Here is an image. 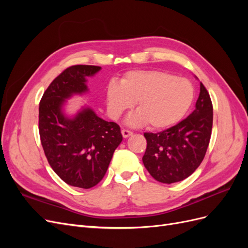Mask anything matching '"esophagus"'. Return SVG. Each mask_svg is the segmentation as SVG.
Returning <instances> with one entry per match:
<instances>
[{
	"instance_id": "esophagus-1",
	"label": "esophagus",
	"mask_w": 248,
	"mask_h": 248,
	"mask_svg": "<svg viewBox=\"0 0 248 248\" xmlns=\"http://www.w3.org/2000/svg\"><path fill=\"white\" fill-rule=\"evenodd\" d=\"M121 132H122V136H123V138H124V139H127L128 137L132 136V131H130V130L123 129Z\"/></svg>"
}]
</instances>
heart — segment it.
<instances>
[{"instance_id": "b5f03b06", "label": "heart", "mask_w": 248, "mask_h": 248, "mask_svg": "<svg viewBox=\"0 0 248 248\" xmlns=\"http://www.w3.org/2000/svg\"><path fill=\"white\" fill-rule=\"evenodd\" d=\"M196 90L192 82L159 70L127 72L120 84L107 88V104L111 117L118 118L137 102V109L126 118L129 127L149 124L151 129H166L178 124L191 108Z\"/></svg>"}]
</instances>
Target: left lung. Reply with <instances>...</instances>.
<instances>
[{
  "label": "left lung",
  "instance_id": "8db88e82",
  "mask_svg": "<svg viewBox=\"0 0 248 248\" xmlns=\"http://www.w3.org/2000/svg\"><path fill=\"white\" fill-rule=\"evenodd\" d=\"M212 124V102L201 82L196 108L188 117L167 130L144 134L147 149L142 162L150 175L167 184L189 177L204 159Z\"/></svg>",
  "mask_w": 248,
  "mask_h": 248
}]
</instances>
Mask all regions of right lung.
Wrapping results in <instances>:
<instances>
[{
	"instance_id": "obj_1",
	"label": "right lung",
	"mask_w": 248,
	"mask_h": 248,
	"mask_svg": "<svg viewBox=\"0 0 248 248\" xmlns=\"http://www.w3.org/2000/svg\"><path fill=\"white\" fill-rule=\"evenodd\" d=\"M99 66L76 65L52 80L39 104V133L48 163L64 182L91 188L106 175L112 154L123 137L115 122L82 106L74 115L66 112L67 100L89 92L88 78Z\"/></svg>"
}]
</instances>
